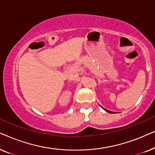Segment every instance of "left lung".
Wrapping results in <instances>:
<instances>
[{
	"label": "left lung",
	"instance_id": "8db88e82",
	"mask_svg": "<svg viewBox=\"0 0 155 155\" xmlns=\"http://www.w3.org/2000/svg\"><path fill=\"white\" fill-rule=\"evenodd\" d=\"M102 109H104L106 111H107V112H108V113H110V114H114V113H113V112H112V111H109V110H107V109H104V108H103V107H102Z\"/></svg>",
	"mask_w": 155,
	"mask_h": 155
}]
</instances>
